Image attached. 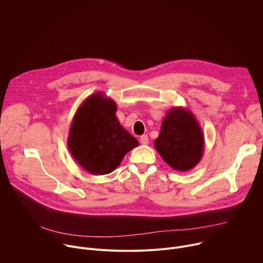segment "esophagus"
Instances as JSON below:
<instances>
[{
    "instance_id": "34e87169",
    "label": "esophagus",
    "mask_w": 263,
    "mask_h": 263,
    "mask_svg": "<svg viewBox=\"0 0 263 263\" xmlns=\"http://www.w3.org/2000/svg\"><path fill=\"white\" fill-rule=\"evenodd\" d=\"M139 141H140L141 144H147V143H148V137H147V135H142V136H140Z\"/></svg>"
}]
</instances>
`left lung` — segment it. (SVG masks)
<instances>
[{
    "label": "left lung",
    "instance_id": "left-lung-1",
    "mask_svg": "<svg viewBox=\"0 0 263 263\" xmlns=\"http://www.w3.org/2000/svg\"><path fill=\"white\" fill-rule=\"evenodd\" d=\"M154 146L172 168L179 172L194 168L203 157L205 141L193 112L184 107L168 110Z\"/></svg>",
    "mask_w": 263,
    "mask_h": 263
}]
</instances>
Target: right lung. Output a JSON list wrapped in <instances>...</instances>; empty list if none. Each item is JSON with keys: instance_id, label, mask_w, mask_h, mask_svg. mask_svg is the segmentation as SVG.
<instances>
[{"instance_id": "right-lung-1", "label": "right lung", "mask_w": 263, "mask_h": 263, "mask_svg": "<svg viewBox=\"0 0 263 263\" xmlns=\"http://www.w3.org/2000/svg\"><path fill=\"white\" fill-rule=\"evenodd\" d=\"M117 110L114 100L96 92L79 106L71 121L67 147L73 159L91 175L114 172L138 145V140L120 124Z\"/></svg>"}]
</instances>
